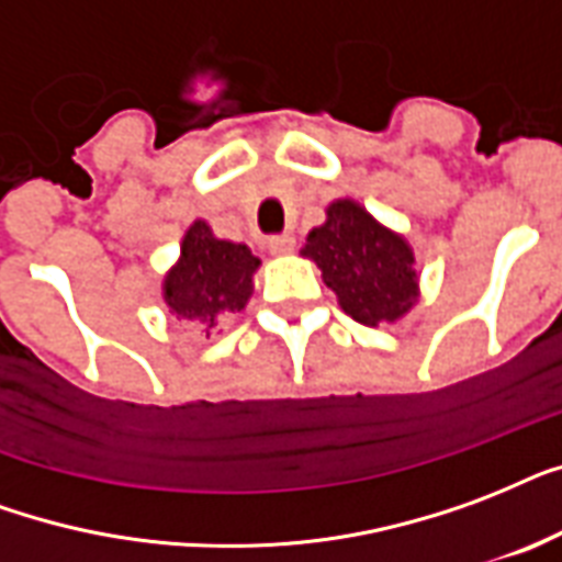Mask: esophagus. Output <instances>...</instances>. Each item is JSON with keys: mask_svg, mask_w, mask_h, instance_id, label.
<instances>
[{"mask_svg": "<svg viewBox=\"0 0 562 562\" xmlns=\"http://www.w3.org/2000/svg\"><path fill=\"white\" fill-rule=\"evenodd\" d=\"M267 246L272 255H290L295 249V237L293 234H278V237H269Z\"/></svg>", "mask_w": 562, "mask_h": 562, "instance_id": "obj_1", "label": "esophagus"}]
</instances>
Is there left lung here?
<instances>
[{"instance_id": "left-lung-1", "label": "left lung", "mask_w": 562, "mask_h": 562, "mask_svg": "<svg viewBox=\"0 0 562 562\" xmlns=\"http://www.w3.org/2000/svg\"><path fill=\"white\" fill-rule=\"evenodd\" d=\"M328 220L307 234L302 255L322 269V281L360 325L402 319L419 299L413 249L402 234L351 199L328 204Z\"/></svg>"}]
</instances>
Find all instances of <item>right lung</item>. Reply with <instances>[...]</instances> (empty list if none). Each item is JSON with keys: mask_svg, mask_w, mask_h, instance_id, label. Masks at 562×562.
Masks as SVG:
<instances>
[{"mask_svg": "<svg viewBox=\"0 0 562 562\" xmlns=\"http://www.w3.org/2000/svg\"><path fill=\"white\" fill-rule=\"evenodd\" d=\"M260 260L249 246L220 240L204 220H195L181 240V258L164 278V302L178 319L220 328L240 313L255 290Z\"/></svg>", "mask_w": 562, "mask_h": 562, "instance_id": "add662e5", "label": "right lung"}]
</instances>
